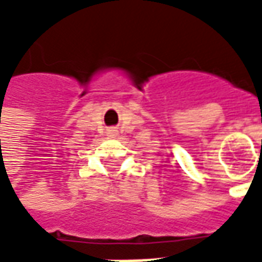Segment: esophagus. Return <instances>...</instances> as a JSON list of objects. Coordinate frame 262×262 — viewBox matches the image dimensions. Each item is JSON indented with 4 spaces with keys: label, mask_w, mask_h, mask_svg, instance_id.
Returning <instances> with one entry per match:
<instances>
[{
    "label": "esophagus",
    "mask_w": 262,
    "mask_h": 262,
    "mask_svg": "<svg viewBox=\"0 0 262 262\" xmlns=\"http://www.w3.org/2000/svg\"><path fill=\"white\" fill-rule=\"evenodd\" d=\"M111 133H112V135H115V133H116V130H114V129H112V130H111Z\"/></svg>",
    "instance_id": "obj_1"
}]
</instances>
